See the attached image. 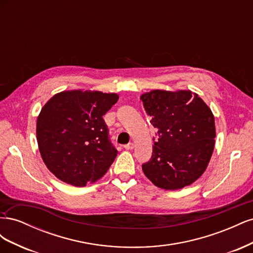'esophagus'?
I'll use <instances>...</instances> for the list:
<instances>
[{
  "label": "esophagus",
  "instance_id": "esophagus-1",
  "mask_svg": "<svg viewBox=\"0 0 253 253\" xmlns=\"http://www.w3.org/2000/svg\"><path fill=\"white\" fill-rule=\"evenodd\" d=\"M125 149L126 150H133L134 149V143L133 142H129L127 144L125 145Z\"/></svg>",
  "mask_w": 253,
  "mask_h": 253
}]
</instances>
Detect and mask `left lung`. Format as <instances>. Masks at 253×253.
I'll list each match as a JSON object with an SVG mask.
<instances>
[{"label": "left lung", "mask_w": 253, "mask_h": 253, "mask_svg": "<svg viewBox=\"0 0 253 253\" xmlns=\"http://www.w3.org/2000/svg\"><path fill=\"white\" fill-rule=\"evenodd\" d=\"M157 129L144 175L160 189L178 190L192 185L206 171L215 144L214 115L190 89H153L140 96Z\"/></svg>", "instance_id": "left-lung-1"}]
</instances>
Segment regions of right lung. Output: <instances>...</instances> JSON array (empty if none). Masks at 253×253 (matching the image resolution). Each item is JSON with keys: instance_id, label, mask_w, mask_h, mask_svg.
I'll return each mask as SVG.
<instances>
[{"instance_id": "right-lung-1", "label": "right lung", "mask_w": 253, "mask_h": 253, "mask_svg": "<svg viewBox=\"0 0 253 253\" xmlns=\"http://www.w3.org/2000/svg\"><path fill=\"white\" fill-rule=\"evenodd\" d=\"M118 98L116 93L72 89L44 104L37 118V141L45 166L57 178L84 187L108 172L117 150L102 116Z\"/></svg>"}]
</instances>
